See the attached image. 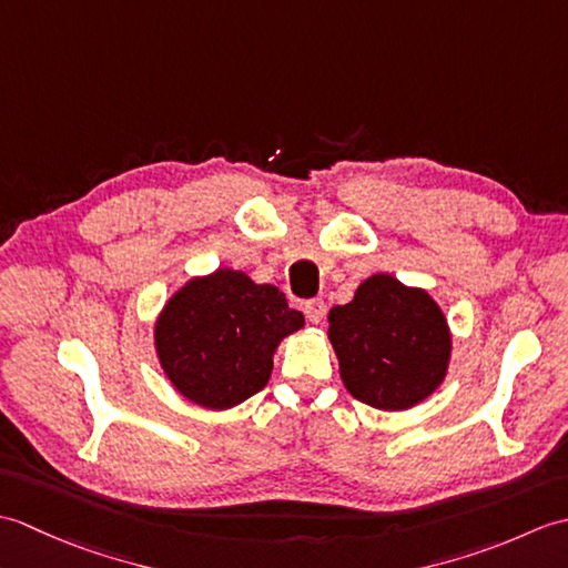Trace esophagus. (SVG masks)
Listing matches in <instances>:
<instances>
[{
    "instance_id": "1",
    "label": "esophagus",
    "mask_w": 568,
    "mask_h": 568,
    "mask_svg": "<svg viewBox=\"0 0 568 568\" xmlns=\"http://www.w3.org/2000/svg\"><path fill=\"white\" fill-rule=\"evenodd\" d=\"M303 312L312 324H322L324 315H327V305H324L322 300H310V303L303 305Z\"/></svg>"
}]
</instances>
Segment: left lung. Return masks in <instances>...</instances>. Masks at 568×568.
<instances>
[{"label": "left lung", "mask_w": 568, "mask_h": 568, "mask_svg": "<svg viewBox=\"0 0 568 568\" xmlns=\"http://www.w3.org/2000/svg\"><path fill=\"white\" fill-rule=\"evenodd\" d=\"M329 342L356 400L409 409L439 388L452 356L444 312L422 287L388 273L366 277L352 303L332 307Z\"/></svg>", "instance_id": "left-lung-1"}]
</instances>
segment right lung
<instances>
[{
  "label": "right lung",
  "mask_w": 568,
  "mask_h": 568,
  "mask_svg": "<svg viewBox=\"0 0 568 568\" xmlns=\"http://www.w3.org/2000/svg\"><path fill=\"white\" fill-rule=\"evenodd\" d=\"M305 327L275 285L216 268L168 300L153 329L155 354L173 388L207 409H229L265 388L273 354Z\"/></svg>",
  "instance_id": "add662e5"
}]
</instances>
